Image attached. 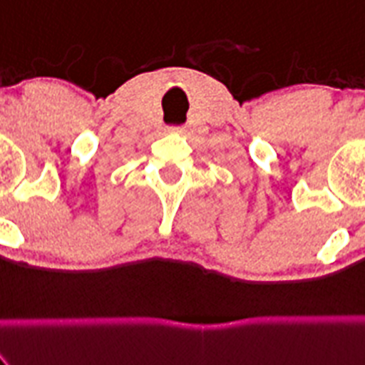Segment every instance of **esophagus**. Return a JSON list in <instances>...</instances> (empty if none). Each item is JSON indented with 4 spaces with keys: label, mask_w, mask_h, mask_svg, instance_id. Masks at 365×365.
Instances as JSON below:
<instances>
[{
    "label": "esophagus",
    "mask_w": 365,
    "mask_h": 365,
    "mask_svg": "<svg viewBox=\"0 0 365 365\" xmlns=\"http://www.w3.org/2000/svg\"><path fill=\"white\" fill-rule=\"evenodd\" d=\"M173 134H183L185 132V128H182V126H173V128H169Z\"/></svg>",
    "instance_id": "obj_1"
}]
</instances>
